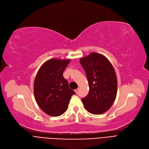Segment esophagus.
<instances>
[{"label": "esophagus", "instance_id": "1", "mask_svg": "<svg viewBox=\"0 0 149 149\" xmlns=\"http://www.w3.org/2000/svg\"><path fill=\"white\" fill-rule=\"evenodd\" d=\"M78 91H79V88H77L76 90H75V92H76V94L78 93Z\"/></svg>", "mask_w": 149, "mask_h": 149}]
</instances>
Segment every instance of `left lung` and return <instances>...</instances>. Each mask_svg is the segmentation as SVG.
Listing matches in <instances>:
<instances>
[{
	"label": "left lung",
	"instance_id": "left-lung-1",
	"mask_svg": "<svg viewBox=\"0 0 149 149\" xmlns=\"http://www.w3.org/2000/svg\"><path fill=\"white\" fill-rule=\"evenodd\" d=\"M88 81L89 93L82 99L85 108L99 115L107 112L114 102L117 91L116 74L109 61L95 52L80 59Z\"/></svg>",
	"mask_w": 149,
	"mask_h": 149
}]
</instances>
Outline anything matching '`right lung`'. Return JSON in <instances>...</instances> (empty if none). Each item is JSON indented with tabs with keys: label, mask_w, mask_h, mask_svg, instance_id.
<instances>
[{
	"label": "right lung",
	"mask_w": 149,
	"mask_h": 149,
	"mask_svg": "<svg viewBox=\"0 0 149 149\" xmlns=\"http://www.w3.org/2000/svg\"><path fill=\"white\" fill-rule=\"evenodd\" d=\"M70 59L52 58L44 63L35 78V98L42 111L50 116L58 117L67 111L75 92L69 88L63 77L64 70Z\"/></svg>",
	"instance_id": "obj_1"
}]
</instances>
